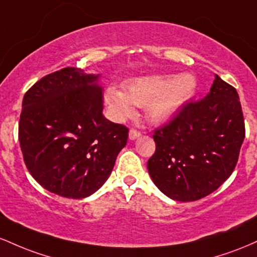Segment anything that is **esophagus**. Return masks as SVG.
Here are the masks:
<instances>
[{
  "label": "esophagus",
  "mask_w": 257,
  "mask_h": 257,
  "mask_svg": "<svg viewBox=\"0 0 257 257\" xmlns=\"http://www.w3.org/2000/svg\"><path fill=\"white\" fill-rule=\"evenodd\" d=\"M141 133L137 131V129H131V131H129V139H131V140H135V139H138Z\"/></svg>",
  "instance_id": "esophagus-1"
}]
</instances>
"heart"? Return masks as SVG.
I'll use <instances>...</instances> for the list:
<instances>
[{"instance_id": "heart-1", "label": "heart", "mask_w": 257, "mask_h": 257, "mask_svg": "<svg viewBox=\"0 0 257 257\" xmlns=\"http://www.w3.org/2000/svg\"><path fill=\"white\" fill-rule=\"evenodd\" d=\"M196 89L197 79L192 73L151 75L131 79L124 90L111 85L105 91V101L118 120L134 116L138 106L146 108L147 118L152 123L163 124L178 114Z\"/></svg>"}]
</instances>
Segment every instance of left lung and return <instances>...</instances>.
<instances>
[{"label": "left lung", "instance_id": "obj_1", "mask_svg": "<svg viewBox=\"0 0 257 257\" xmlns=\"http://www.w3.org/2000/svg\"><path fill=\"white\" fill-rule=\"evenodd\" d=\"M244 138L237 90L215 75L206 96L185 104L155 132L156 152L147 162L149 174L169 198L198 200L231 176Z\"/></svg>", "mask_w": 257, "mask_h": 257}]
</instances>
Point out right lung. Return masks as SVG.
Listing matches in <instances>:
<instances>
[{"instance_id": "1", "label": "right lung", "mask_w": 257, "mask_h": 257, "mask_svg": "<svg viewBox=\"0 0 257 257\" xmlns=\"http://www.w3.org/2000/svg\"><path fill=\"white\" fill-rule=\"evenodd\" d=\"M99 75L65 67L25 93L19 143L25 166L49 192L81 199L98 191L126 145L128 128L102 114Z\"/></svg>"}]
</instances>
